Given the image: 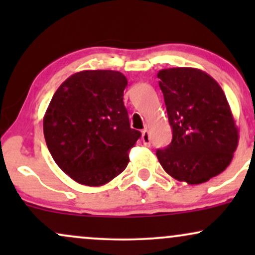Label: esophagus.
<instances>
[{"mask_svg":"<svg viewBox=\"0 0 255 255\" xmlns=\"http://www.w3.org/2000/svg\"><path fill=\"white\" fill-rule=\"evenodd\" d=\"M142 142H144L145 146H150L151 145V139H150V134H148V130L145 129L142 130V135H141Z\"/></svg>","mask_w":255,"mask_h":255,"instance_id":"esophagus-1","label":"esophagus"}]
</instances>
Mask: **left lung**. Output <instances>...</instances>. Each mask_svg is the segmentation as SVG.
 <instances>
[{
  "mask_svg": "<svg viewBox=\"0 0 255 255\" xmlns=\"http://www.w3.org/2000/svg\"><path fill=\"white\" fill-rule=\"evenodd\" d=\"M157 77L172 129L170 145L156 152L158 160L175 180L207 182L229 166L239 144L223 90L197 68L162 69Z\"/></svg>",
  "mask_w": 255,
  "mask_h": 255,
  "instance_id": "1",
  "label": "left lung"
}]
</instances>
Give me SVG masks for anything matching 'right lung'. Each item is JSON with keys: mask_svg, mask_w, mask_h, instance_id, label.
<instances>
[{"mask_svg": "<svg viewBox=\"0 0 255 255\" xmlns=\"http://www.w3.org/2000/svg\"><path fill=\"white\" fill-rule=\"evenodd\" d=\"M128 81L115 71H83L63 81L43 120L55 163L85 186H103L125 170L141 136L124 103Z\"/></svg>", "mask_w": 255, "mask_h": 255, "instance_id": "1", "label": "right lung"}]
</instances>
